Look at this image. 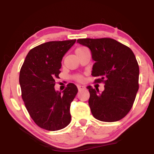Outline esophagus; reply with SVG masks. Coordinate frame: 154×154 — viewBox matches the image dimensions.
Wrapping results in <instances>:
<instances>
[{
	"label": "esophagus",
	"instance_id": "esophagus-1",
	"mask_svg": "<svg viewBox=\"0 0 154 154\" xmlns=\"http://www.w3.org/2000/svg\"><path fill=\"white\" fill-rule=\"evenodd\" d=\"M78 88H79V90H81L85 89V86H84V85H78Z\"/></svg>",
	"mask_w": 154,
	"mask_h": 154
}]
</instances>
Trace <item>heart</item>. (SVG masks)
I'll use <instances>...</instances> for the list:
<instances>
[{"mask_svg":"<svg viewBox=\"0 0 154 154\" xmlns=\"http://www.w3.org/2000/svg\"><path fill=\"white\" fill-rule=\"evenodd\" d=\"M87 48H84V47H80V48H78L76 50H75V52H81V51H83V50H85ZM75 79H76L78 81H82L83 80V77L81 76V75H77L76 77H75Z\"/></svg>","mask_w":154,"mask_h":154,"instance_id":"1","label":"heart"}]
</instances>
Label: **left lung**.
I'll return each instance as SVG.
<instances>
[{
	"instance_id": "8db88e82",
	"label": "left lung",
	"mask_w": 154,
	"mask_h": 154,
	"mask_svg": "<svg viewBox=\"0 0 154 154\" xmlns=\"http://www.w3.org/2000/svg\"><path fill=\"white\" fill-rule=\"evenodd\" d=\"M91 51L94 62L92 75L99 77L97 83H104V90L89 85L88 101L92 114L104 122L121 120L131 109L139 89L140 69L131 49L114 39L77 40Z\"/></svg>"
}]
</instances>
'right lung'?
Segmentation results:
<instances>
[{"label": "right lung", "instance_id": "add662e5", "mask_svg": "<svg viewBox=\"0 0 154 154\" xmlns=\"http://www.w3.org/2000/svg\"><path fill=\"white\" fill-rule=\"evenodd\" d=\"M76 40L50 41L31 49L20 73V84L25 106L35 124L55 131L70 123L71 103L78 92L69 83L62 92L54 90L63 57Z\"/></svg>", "mask_w": 154, "mask_h": 154}]
</instances>
